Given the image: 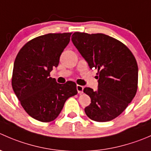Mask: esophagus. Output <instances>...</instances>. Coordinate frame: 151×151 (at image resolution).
<instances>
[{
  "label": "esophagus",
  "mask_w": 151,
  "mask_h": 151,
  "mask_svg": "<svg viewBox=\"0 0 151 151\" xmlns=\"http://www.w3.org/2000/svg\"><path fill=\"white\" fill-rule=\"evenodd\" d=\"M83 89H84V88H83V86H82V85H77V91H78V93L80 94L83 93Z\"/></svg>",
  "instance_id": "1"
}]
</instances>
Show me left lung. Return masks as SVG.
Here are the masks:
<instances>
[{"instance_id":"1","label":"left lung","mask_w":151,"mask_h":151,"mask_svg":"<svg viewBox=\"0 0 151 151\" xmlns=\"http://www.w3.org/2000/svg\"><path fill=\"white\" fill-rule=\"evenodd\" d=\"M71 41L91 68H98V89L85 88L91 103L85 108L90 119L112 121L125 110L137 90L138 66L122 42L103 33L75 32Z\"/></svg>"}]
</instances>
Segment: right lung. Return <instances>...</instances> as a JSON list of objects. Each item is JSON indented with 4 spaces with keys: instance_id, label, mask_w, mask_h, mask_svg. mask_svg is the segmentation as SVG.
Returning <instances> with one entry per match:
<instances>
[{
    "instance_id": "obj_1",
    "label": "right lung",
    "mask_w": 151,
    "mask_h": 151,
    "mask_svg": "<svg viewBox=\"0 0 151 151\" xmlns=\"http://www.w3.org/2000/svg\"><path fill=\"white\" fill-rule=\"evenodd\" d=\"M71 33L38 36L19 50L14 63L12 85L22 107L42 122L52 121L68 98L77 94L73 82L59 84L50 73L70 42Z\"/></svg>"
}]
</instances>
